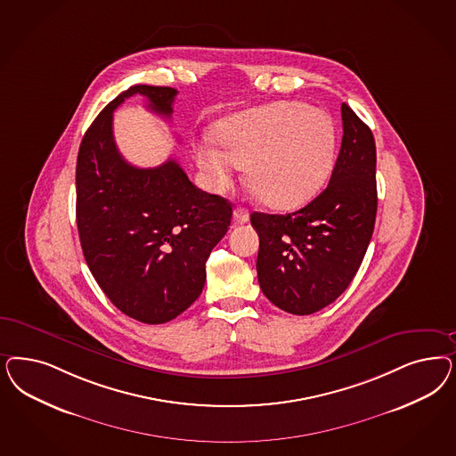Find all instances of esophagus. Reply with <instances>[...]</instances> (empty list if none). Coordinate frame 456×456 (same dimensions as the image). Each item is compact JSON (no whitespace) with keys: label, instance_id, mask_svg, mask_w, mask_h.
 Segmentation results:
<instances>
[{"label":"esophagus","instance_id":"34e87169","mask_svg":"<svg viewBox=\"0 0 456 456\" xmlns=\"http://www.w3.org/2000/svg\"><path fill=\"white\" fill-rule=\"evenodd\" d=\"M233 218H235L238 223H247V221L250 220V213H248L247 208L238 206V208H235V211H233Z\"/></svg>","mask_w":456,"mask_h":456}]
</instances>
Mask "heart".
Instances as JSON below:
<instances>
[{
  "label": "heart",
  "instance_id": "b5f03b06",
  "mask_svg": "<svg viewBox=\"0 0 456 456\" xmlns=\"http://www.w3.org/2000/svg\"><path fill=\"white\" fill-rule=\"evenodd\" d=\"M213 141L194 154L213 186L232 181V162L245 166L256 196L272 208L294 209L321 191L334 162V126L310 105L273 103L221 118Z\"/></svg>",
  "mask_w": 456,
  "mask_h": 456
}]
</instances>
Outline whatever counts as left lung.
Instances as JSON below:
<instances>
[{
	"instance_id": "8db88e82",
	"label": "left lung",
	"mask_w": 456,
	"mask_h": 456,
	"mask_svg": "<svg viewBox=\"0 0 456 456\" xmlns=\"http://www.w3.org/2000/svg\"><path fill=\"white\" fill-rule=\"evenodd\" d=\"M340 114L342 144L327 188L295 213L250 216L260 238V289L273 305L295 315L319 312L349 287L374 232V137L347 103Z\"/></svg>"
}]
</instances>
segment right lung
Instances as JSON below:
<instances>
[{
	"label": "right lung",
	"mask_w": 456,
	"mask_h": 456,
	"mask_svg": "<svg viewBox=\"0 0 456 456\" xmlns=\"http://www.w3.org/2000/svg\"><path fill=\"white\" fill-rule=\"evenodd\" d=\"M176 88L134 86L92 122L75 171L77 228L88 268L103 294L144 323L176 319L200 297L206 260L226 235L232 203L198 190L175 159L135 167L118 152L112 118L133 95L171 118Z\"/></svg>",
	"instance_id": "right-lung-1"
}]
</instances>
